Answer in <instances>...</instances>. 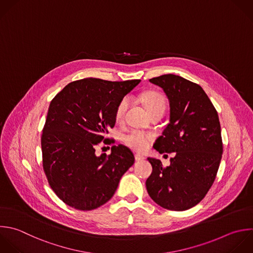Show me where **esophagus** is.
Segmentation results:
<instances>
[{"label": "esophagus", "instance_id": "34e87169", "mask_svg": "<svg viewBox=\"0 0 253 253\" xmlns=\"http://www.w3.org/2000/svg\"><path fill=\"white\" fill-rule=\"evenodd\" d=\"M134 158H135L136 161H140V160H143V159H144V157H143L142 155H140V154H135V155H134Z\"/></svg>", "mask_w": 253, "mask_h": 253}]
</instances>
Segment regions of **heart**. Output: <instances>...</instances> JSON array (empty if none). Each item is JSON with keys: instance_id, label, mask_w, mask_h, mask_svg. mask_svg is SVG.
I'll list each match as a JSON object with an SVG mask.
<instances>
[{"instance_id": "obj_1", "label": "heart", "mask_w": 253, "mask_h": 253, "mask_svg": "<svg viewBox=\"0 0 253 253\" xmlns=\"http://www.w3.org/2000/svg\"><path fill=\"white\" fill-rule=\"evenodd\" d=\"M140 101L145 106L146 110L151 115L152 113L161 111L164 112L166 109L167 100L166 97L158 92V91H146L140 94L139 96ZM129 101L128 98L125 97L123 98L117 105L116 111H115V118L117 122H122L125 118L126 112L128 108ZM153 140V134L145 131H141L138 129H133L128 131L123 136V141L131 149L137 152H143L145 151L151 141Z\"/></svg>"}]
</instances>
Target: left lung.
I'll list each match as a JSON object with an SVG mask.
<instances>
[{
    "label": "left lung",
    "mask_w": 253,
    "mask_h": 253,
    "mask_svg": "<svg viewBox=\"0 0 253 253\" xmlns=\"http://www.w3.org/2000/svg\"><path fill=\"white\" fill-rule=\"evenodd\" d=\"M149 81L163 89L170 105L169 124L154 148L175 156L166 167L147 158L152 173L146 190L160 207L185 211L204 199L218 170L222 140L217 112L200 85L181 76L165 74Z\"/></svg>",
    "instance_id": "1"
}]
</instances>
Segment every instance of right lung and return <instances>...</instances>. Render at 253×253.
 Instances as JSON below:
<instances>
[{"label":"right lung","instance_id":"1","mask_svg":"<svg viewBox=\"0 0 253 253\" xmlns=\"http://www.w3.org/2000/svg\"><path fill=\"white\" fill-rule=\"evenodd\" d=\"M139 82L85 78L66 85L50 102L42 135V166L49 186L66 205L81 211L101 207L134 163L123 144L112 146L110 155L95 151L109 139L105 135L115 126L118 103Z\"/></svg>","mask_w":253,"mask_h":253}]
</instances>
